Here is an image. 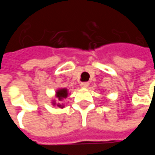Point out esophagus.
I'll use <instances>...</instances> for the list:
<instances>
[{"instance_id": "obj_1", "label": "esophagus", "mask_w": 155, "mask_h": 155, "mask_svg": "<svg viewBox=\"0 0 155 155\" xmlns=\"http://www.w3.org/2000/svg\"><path fill=\"white\" fill-rule=\"evenodd\" d=\"M81 86L84 88L88 87V86H89V82H81Z\"/></svg>"}]
</instances>
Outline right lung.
I'll return each instance as SVG.
<instances>
[{"label": "right lung", "instance_id": "1", "mask_svg": "<svg viewBox=\"0 0 155 155\" xmlns=\"http://www.w3.org/2000/svg\"><path fill=\"white\" fill-rule=\"evenodd\" d=\"M67 95L68 91L66 89H61V90H59V91H57V92H56V97L58 98V100L60 101H61V100L64 99V98L67 97ZM58 106H59V107H62V105H61L60 104H58Z\"/></svg>", "mask_w": 155, "mask_h": 155}]
</instances>
